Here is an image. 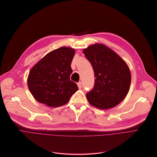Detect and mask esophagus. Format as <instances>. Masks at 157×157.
Returning a JSON list of instances; mask_svg holds the SVG:
<instances>
[{"mask_svg":"<svg viewBox=\"0 0 157 157\" xmlns=\"http://www.w3.org/2000/svg\"><path fill=\"white\" fill-rule=\"evenodd\" d=\"M77 85H78V88H79V89H81V87H82V83H81V82H78V83H77Z\"/></svg>","mask_w":157,"mask_h":157,"instance_id":"1","label":"esophagus"}]
</instances>
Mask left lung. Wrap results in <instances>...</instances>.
<instances>
[{
	"label": "left lung",
	"instance_id": "obj_1",
	"mask_svg": "<svg viewBox=\"0 0 157 157\" xmlns=\"http://www.w3.org/2000/svg\"><path fill=\"white\" fill-rule=\"evenodd\" d=\"M82 52L92 65L95 78L93 89L86 93L88 102L101 110L116 107L130 88L131 75L126 62L101 44L91 45Z\"/></svg>",
	"mask_w": 157,
	"mask_h": 157
}]
</instances>
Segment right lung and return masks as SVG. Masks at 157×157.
Masks as SVG:
<instances>
[{
	"instance_id": "obj_1",
	"label": "right lung",
	"mask_w": 157,
	"mask_h": 157,
	"mask_svg": "<svg viewBox=\"0 0 157 157\" xmlns=\"http://www.w3.org/2000/svg\"><path fill=\"white\" fill-rule=\"evenodd\" d=\"M75 54L74 48L62 47L49 52L31 69L28 86L36 100L50 107L69 101L78 90L76 83L70 80Z\"/></svg>"
}]
</instances>
